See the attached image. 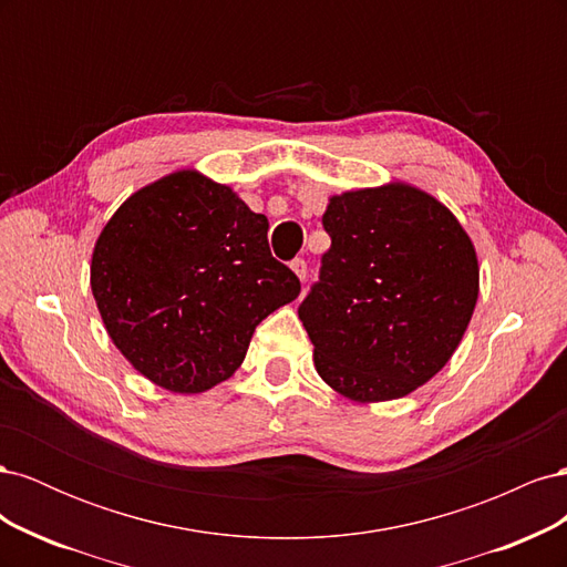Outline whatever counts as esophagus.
<instances>
[{
  "mask_svg": "<svg viewBox=\"0 0 567 567\" xmlns=\"http://www.w3.org/2000/svg\"><path fill=\"white\" fill-rule=\"evenodd\" d=\"M290 269L296 271V277H298L300 281H305V277H307V262L302 260V257H296V260L290 262Z\"/></svg>",
  "mask_w": 567,
  "mask_h": 567,
  "instance_id": "obj_1",
  "label": "esophagus"
}]
</instances>
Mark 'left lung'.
Here are the masks:
<instances>
[{"mask_svg": "<svg viewBox=\"0 0 567 567\" xmlns=\"http://www.w3.org/2000/svg\"><path fill=\"white\" fill-rule=\"evenodd\" d=\"M321 221L331 248L298 307L317 373L354 402L404 398L468 329L473 241L437 198L402 182L331 196Z\"/></svg>", "mask_w": 567, "mask_h": 567, "instance_id": "obj_1", "label": "left lung"}]
</instances>
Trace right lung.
<instances>
[{
  "instance_id": "obj_1",
  "label": "right lung",
  "mask_w": 567,
  "mask_h": 567,
  "mask_svg": "<svg viewBox=\"0 0 567 567\" xmlns=\"http://www.w3.org/2000/svg\"><path fill=\"white\" fill-rule=\"evenodd\" d=\"M267 229L265 215L196 169L115 210L92 252V293L115 348L151 383L196 394L227 381L255 326L300 296Z\"/></svg>"
}]
</instances>
